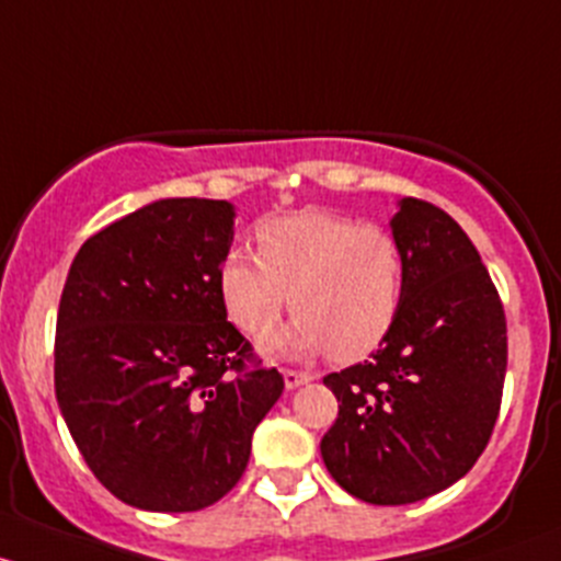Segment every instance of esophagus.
Listing matches in <instances>:
<instances>
[{
	"label": "esophagus",
	"mask_w": 561,
	"mask_h": 561,
	"mask_svg": "<svg viewBox=\"0 0 561 561\" xmlns=\"http://www.w3.org/2000/svg\"><path fill=\"white\" fill-rule=\"evenodd\" d=\"M308 380H313V375L305 373V369H283V383H286V389H297V386L308 383Z\"/></svg>",
	"instance_id": "1"
}]
</instances>
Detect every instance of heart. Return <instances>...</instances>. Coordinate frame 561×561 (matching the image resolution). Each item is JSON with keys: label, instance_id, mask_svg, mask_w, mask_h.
Wrapping results in <instances>:
<instances>
[{"label": "heart", "instance_id": "heart-1", "mask_svg": "<svg viewBox=\"0 0 561 561\" xmlns=\"http://www.w3.org/2000/svg\"><path fill=\"white\" fill-rule=\"evenodd\" d=\"M259 253L232 248L218 286L229 319L267 340L283 308L297 316L280 351H329L337 362L373 354L394 327L405 297V256L378 224L302 210L259 227Z\"/></svg>", "mask_w": 561, "mask_h": 561}]
</instances>
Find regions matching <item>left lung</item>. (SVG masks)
Returning a JSON list of instances; mask_svg holds the SVG:
<instances>
[{
    "label": "left lung",
    "mask_w": 561,
    "mask_h": 561,
    "mask_svg": "<svg viewBox=\"0 0 561 561\" xmlns=\"http://www.w3.org/2000/svg\"><path fill=\"white\" fill-rule=\"evenodd\" d=\"M391 232L405 256L400 316L367 362L323 378L340 402L323 465L373 505L426 500L470 472L494 432L507 367L502 299L459 224L405 196Z\"/></svg>",
    "instance_id": "obj_1"
}]
</instances>
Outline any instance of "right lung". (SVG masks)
I'll list each match as a JSON object with an SVG mask.
<instances>
[{
    "instance_id": "right-lung-1",
    "label": "right lung",
    "mask_w": 561,
    "mask_h": 561,
    "mask_svg": "<svg viewBox=\"0 0 561 561\" xmlns=\"http://www.w3.org/2000/svg\"><path fill=\"white\" fill-rule=\"evenodd\" d=\"M224 199H159L80 245L56 316L69 435L110 494L192 513L232 492L283 375L227 321Z\"/></svg>"
}]
</instances>
